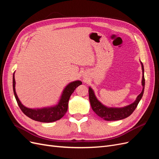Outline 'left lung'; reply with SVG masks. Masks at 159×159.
<instances>
[{"label": "left lung", "mask_w": 159, "mask_h": 159, "mask_svg": "<svg viewBox=\"0 0 159 159\" xmlns=\"http://www.w3.org/2000/svg\"><path fill=\"white\" fill-rule=\"evenodd\" d=\"M141 64L143 70V90L141 93L137 96L136 100L133 103L127 105V106L123 107H107L105 106L95 97L93 89L90 87L89 88V99L91 108L99 117L103 118L106 121H117V120L126 118L133 113L143 97L144 89H145V77H144V67L142 62H141Z\"/></svg>", "instance_id": "8db88e82"}]
</instances>
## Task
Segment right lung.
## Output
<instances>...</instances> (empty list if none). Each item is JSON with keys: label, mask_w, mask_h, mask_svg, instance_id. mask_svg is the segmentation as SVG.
Wrapping results in <instances>:
<instances>
[{"label": "right lung", "mask_w": 159, "mask_h": 159, "mask_svg": "<svg viewBox=\"0 0 159 159\" xmlns=\"http://www.w3.org/2000/svg\"><path fill=\"white\" fill-rule=\"evenodd\" d=\"M15 84L14 74H13L12 85L14 94L15 96L18 106L22 110V111L27 117L34 120V121L42 123H51L60 119L66 114L67 111H68V102L71 95L74 92L75 88L78 86L81 85L82 82L81 81H75L73 82H71L64 89L58 103L55 106L41 109H30L24 106L16 93Z\"/></svg>", "instance_id": "obj_1"}]
</instances>
